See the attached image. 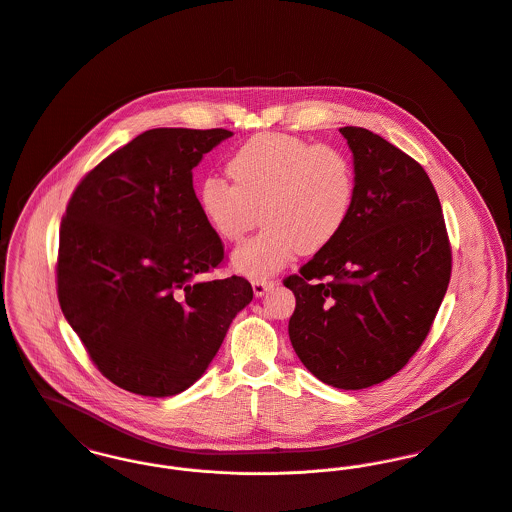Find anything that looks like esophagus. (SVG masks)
<instances>
[{"mask_svg": "<svg viewBox=\"0 0 512 512\" xmlns=\"http://www.w3.org/2000/svg\"><path fill=\"white\" fill-rule=\"evenodd\" d=\"M253 284V292L255 296H265L273 286H275V280H267V278H257L251 282Z\"/></svg>", "mask_w": 512, "mask_h": 512, "instance_id": "34e87169", "label": "esophagus"}]
</instances>
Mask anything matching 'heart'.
<instances>
[{
    "label": "heart",
    "instance_id": "1",
    "mask_svg": "<svg viewBox=\"0 0 512 512\" xmlns=\"http://www.w3.org/2000/svg\"><path fill=\"white\" fill-rule=\"evenodd\" d=\"M228 175L206 177L198 204L210 230L226 243L251 232L259 236L234 253L237 271L253 278L273 275L298 253L325 249L347 226L356 197L349 154L333 144L263 132L245 140L228 159Z\"/></svg>",
    "mask_w": 512,
    "mask_h": 512
}]
</instances>
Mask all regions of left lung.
Wrapping results in <instances>:
<instances>
[{
    "label": "left lung",
    "instance_id": "1",
    "mask_svg": "<svg viewBox=\"0 0 512 512\" xmlns=\"http://www.w3.org/2000/svg\"><path fill=\"white\" fill-rule=\"evenodd\" d=\"M356 171L353 212L325 249L282 282L304 366L339 390L399 372L427 339L452 273L442 206L427 171L382 136L345 126Z\"/></svg>",
    "mask_w": 512,
    "mask_h": 512
}]
</instances>
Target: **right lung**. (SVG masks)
Listing matches in <instances>:
<instances>
[{"label": "right lung", "instance_id": "1", "mask_svg": "<svg viewBox=\"0 0 512 512\" xmlns=\"http://www.w3.org/2000/svg\"><path fill=\"white\" fill-rule=\"evenodd\" d=\"M230 136L146 130L95 165L66 206L58 302L97 370L126 392H185L253 300L243 276L206 278L226 255L193 189V167Z\"/></svg>", "mask_w": 512, "mask_h": 512}]
</instances>
